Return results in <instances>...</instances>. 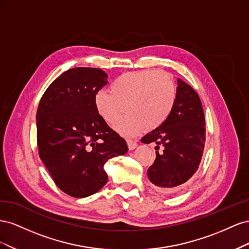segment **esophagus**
Listing matches in <instances>:
<instances>
[{"label":"esophagus","instance_id":"1","mask_svg":"<svg viewBox=\"0 0 249 249\" xmlns=\"http://www.w3.org/2000/svg\"><path fill=\"white\" fill-rule=\"evenodd\" d=\"M126 143H127V147H129L130 150H133V149L137 147V142L136 141L129 139V140H126Z\"/></svg>","mask_w":249,"mask_h":249}]
</instances>
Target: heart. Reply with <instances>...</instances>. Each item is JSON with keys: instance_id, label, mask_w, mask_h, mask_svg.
Returning a JSON list of instances; mask_svg holds the SVG:
<instances>
[{"instance_id": "obj_1", "label": "heart", "mask_w": 249, "mask_h": 249, "mask_svg": "<svg viewBox=\"0 0 249 249\" xmlns=\"http://www.w3.org/2000/svg\"><path fill=\"white\" fill-rule=\"evenodd\" d=\"M177 85L168 73L156 71L125 72L111 83L110 91L100 90L94 96L95 110L105 122L114 124L124 136H135L143 130L162 125L175 106Z\"/></svg>"}]
</instances>
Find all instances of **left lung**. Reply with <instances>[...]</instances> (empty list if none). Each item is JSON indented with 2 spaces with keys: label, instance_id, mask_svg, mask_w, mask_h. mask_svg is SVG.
<instances>
[{
  "label": "left lung",
  "instance_id": "1",
  "mask_svg": "<svg viewBox=\"0 0 249 249\" xmlns=\"http://www.w3.org/2000/svg\"><path fill=\"white\" fill-rule=\"evenodd\" d=\"M141 142L157 144L156 160L147 169V176L158 192L171 194L192 178L205 148L206 122L199 96L190 85L178 79L177 99L170 115ZM160 146L162 152H159Z\"/></svg>",
  "mask_w": 249,
  "mask_h": 249
}]
</instances>
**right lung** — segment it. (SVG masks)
I'll return each mask as SVG.
<instances>
[{"label": "right lung", "instance_id": "add662e5", "mask_svg": "<svg viewBox=\"0 0 249 249\" xmlns=\"http://www.w3.org/2000/svg\"><path fill=\"white\" fill-rule=\"evenodd\" d=\"M107 78L100 69H71L48 87L37 109L40 159L58 188L77 198L102 189L105 163L127 152L125 140L95 110L94 96Z\"/></svg>", "mask_w": 249, "mask_h": 249}]
</instances>
